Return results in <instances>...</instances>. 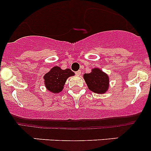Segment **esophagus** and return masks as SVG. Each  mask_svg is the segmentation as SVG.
Instances as JSON below:
<instances>
[{
  "label": "esophagus",
  "mask_w": 151,
  "mask_h": 151,
  "mask_svg": "<svg viewBox=\"0 0 151 151\" xmlns=\"http://www.w3.org/2000/svg\"><path fill=\"white\" fill-rule=\"evenodd\" d=\"M75 74H76V75H77V76L80 75V74H81V71H80V70H79V71H76V72H75Z\"/></svg>",
  "instance_id": "esophagus-1"
}]
</instances>
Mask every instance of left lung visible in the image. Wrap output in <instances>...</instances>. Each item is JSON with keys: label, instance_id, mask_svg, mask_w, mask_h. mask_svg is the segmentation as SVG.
Masks as SVG:
<instances>
[{"label": "left lung", "instance_id": "obj_1", "mask_svg": "<svg viewBox=\"0 0 151 151\" xmlns=\"http://www.w3.org/2000/svg\"><path fill=\"white\" fill-rule=\"evenodd\" d=\"M88 88L96 93H104L109 88V77L99 68H93L91 73L84 74Z\"/></svg>", "mask_w": 151, "mask_h": 151}]
</instances>
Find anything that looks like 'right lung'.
<instances>
[{
  "label": "right lung",
  "instance_id": "1",
  "mask_svg": "<svg viewBox=\"0 0 151 151\" xmlns=\"http://www.w3.org/2000/svg\"><path fill=\"white\" fill-rule=\"evenodd\" d=\"M73 75L74 73L69 68L63 70L60 67L55 66L44 77L45 86L50 92L58 93L63 88L67 78Z\"/></svg>",
  "mask_w": 151,
  "mask_h": 151
}]
</instances>
